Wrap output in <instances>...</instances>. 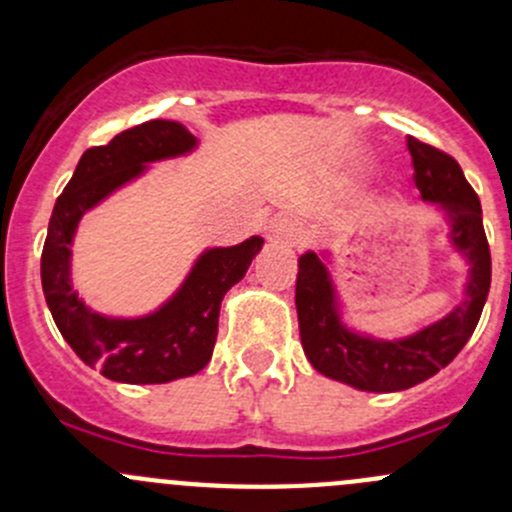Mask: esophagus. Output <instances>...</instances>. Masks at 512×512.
Segmentation results:
<instances>
[{"mask_svg":"<svg viewBox=\"0 0 512 512\" xmlns=\"http://www.w3.org/2000/svg\"><path fill=\"white\" fill-rule=\"evenodd\" d=\"M270 240L294 247L304 240V227L292 218H275V223L270 225Z\"/></svg>","mask_w":512,"mask_h":512,"instance_id":"1","label":"esophagus"}]
</instances>
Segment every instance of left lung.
I'll return each mask as SVG.
<instances>
[{
    "label": "left lung",
    "mask_w": 512,
    "mask_h": 512,
    "mask_svg": "<svg viewBox=\"0 0 512 512\" xmlns=\"http://www.w3.org/2000/svg\"><path fill=\"white\" fill-rule=\"evenodd\" d=\"M406 146L421 200L438 205L451 225L448 242L468 265L463 302L409 337L379 339L344 322L342 299L327 267L329 252L309 250L299 257L294 289L299 339L309 364L329 379L371 394L411 389L451 364L471 339L490 289V247L476 190L448 153L414 136L406 138Z\"/></svg>",
    "instance_id": "1"
}]
</instances>
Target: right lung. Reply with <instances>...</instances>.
<instances>
[{
  "label": "right lung",
  "mask_w": 512,
  "mask_h": 512,
  "mask_svg": "<svg viewBox=\"0 0 512 512\" xmlns=\"http://www.w3.org/2000/svg\"><path fill=\"white\" fill-rule=\"evenodd\" d=\"M198 138L175 121H148L84 153L56 198L41 252V287L61 337L76 356L121 384H168L205 369L218 339L220 302L245 277L265 240L200 252L183 285L156 312L108 317L91 309L71 285V245L84 213L141 178L158 160L188 156Z\"/></svg>",
  "instance_id": "right-lung-1"
}]
</instances>
